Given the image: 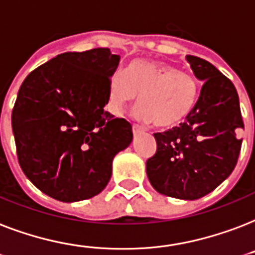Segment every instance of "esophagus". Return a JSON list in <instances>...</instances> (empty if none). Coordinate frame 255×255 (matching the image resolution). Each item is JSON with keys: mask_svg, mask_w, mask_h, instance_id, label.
Segmentation results:
<instances>
[{"mask_svg": "<svg viewBox=\"0 0 255 255\" xmlns=\"http://www.w3.org/2000/svg\"><path fill=\"white\" fill-rule=\"evenodd\" d=\"M143 131V128L139 126V124H132V132H133V135H137V133H140Z\"/></svg>", "mask_w": 255, "mask_h": 255, "instance_id": "34e87169", "label": "esophagus"}]
</instances>
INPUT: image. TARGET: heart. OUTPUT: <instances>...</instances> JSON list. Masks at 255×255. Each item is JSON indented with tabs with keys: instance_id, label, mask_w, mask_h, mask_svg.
I'll return each mask as SVG.
<instances>
[{
	"instance_id": "1",
	"label": "heart",
	"mask_w": 255,
	"mask_h": 255,
	"mask_svg": "<svg viewBox=\"0 0 255 255\" xmlns=\"http://www.w3.org/2000/svg\"><path fill=\"white\" fill-rule=\"evenodd\" d=\"M139 97L136 116L159 128H172L183 122L195 107L198 83L195 77L174 65L148 60H136L126 75L115 72L108 89V108L122 115Z\"/></svg>"
}]
</instances>
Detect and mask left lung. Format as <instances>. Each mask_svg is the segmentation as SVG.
<instances>
[{
	"label": "left lung",
	"instance_id": "1",
	"mask_svg": "<svg viewBox=\"0 0 255 255\" xmlns=\"http://www.w3.org/2000/svg\"><path fill=\"white\" fill-rule=\"evenodd\" d=\"M186 58L205 83L184 123L153 133L156 152L147 160V175L163 195L192 201L215 190L233 172L242 145L237 133L245 126L230 79L203 58Z\"/></svg>",
	"mask_w": 255,
	"mask_h": 255
}]
</instances>
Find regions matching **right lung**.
<instances>
[{
  "label": "right lung",
  "mask_w": 255,
  "mask_h": 255,
  "mask_svg": "<svg viewBox=\"0 0 255 255\" xmlns=\"http://www.w3.org/2000/svg\"><path fill=\"white\" fill-rule=\"evenodd\" d=\"M120 56L108 48L58 54L26 76L11 111L17 158L28 179L61 202L102 192L132 126L104 111Z\"/></svg>",
  "instance_id": "right-lung-1"
}]
</instances>
